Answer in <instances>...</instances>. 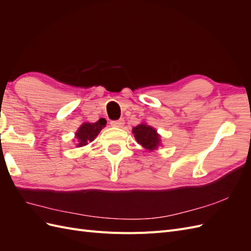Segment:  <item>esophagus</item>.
I'll list each match as a JSON object with an SVG mask.
<instances>
[{
    "label": "esophagus",
    "instance_id": "obj_1",
    "mask_svg": "<svg viewBox=\"0 0 251 251\" xmlns=\"http://www.w3.org/2000/svg\"><path fill=\"white\" fill-rule=\"evenodd\" d=\"M125 125V120L124 119H119L115 121H111V126L114 127H123Z\"/></svg>",
    "mask_w": 251,
    "mask_h": 251
}]
</instances>
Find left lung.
<instances>
[{"label": "left lung", "instance_id": "obj_1", "mask_svg": "<svg viewBox=\"0 0 251 251\" xmlns=\"http://www.w3.org/2000/svg\"><path fill=\"white\" fill-rule=\"evenodd\" d=\"M136 140L139 144L149 151H153L160 146V138L156 133L155 128L147 125H139L133 128Z\"/></svg>", "mask_w": 251, "mask_h": 251}]
</instances>
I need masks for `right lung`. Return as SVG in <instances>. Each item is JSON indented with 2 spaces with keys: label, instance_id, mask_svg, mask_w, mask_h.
Here are the masks:
<instances>
[{
  "label": "right lung",
  "instance_id": "add662e5",
  "mask_svg": "<svg viewBox=\"0 0 251 251\" xmlns=\"http://www.w3.org/2000/svg\"><path fill=\"white\" fill-rule=\"evenodd\" d=\"M105 124H107V121L101 118L94 124L87 123L81 125L76 132V138L78 140L77 147L87 146L88 142L93 141L96 136L101 131V128L105 126Z\"/></svg>",
  "mask_w": 251,
  "mask_h": 251
}]
</instances>
